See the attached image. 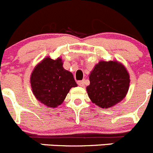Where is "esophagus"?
<instances>
[{
    "instance_id": "34e87169",
    "label": "esophagus",
    "mask_w": 153,
    "mask_h": 153,
    "mask_svg": "<svg viewBox=\"0 0 153 153\" xmlns=\"http://www.w3.org/2000/svg\"><path fill=\"white\" fill-rule=\"evenodd\" d=\"M77 84L79 86L84 87V86H85V84H86V79H83V80H81V81H78Z\"/></svg>"
}]
</instances>
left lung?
Wrapping results in <instances>:
<instances>
[{
    "label": "left lung",
    "mask_w": 153,
    "mask_h": 153,
    "mask_svg": "<svg viewBox=\"0 0 153 153\" xmlns=\"http://www.w3.org/2000/svg\"><path fill=\"white\" fill-rule=\"evenodd\" d=\"M130 75L124 64L117 61H101L89 74L86 87L92 103L102 108L113 107L127 96Z\"/></svg>",
    "instance_id": "left-lung-1"
}]
</instances>
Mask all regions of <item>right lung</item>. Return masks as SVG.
Segmentation results:
<instances>
[{
    "label": "right lung",
    "mask_w": 153,
    "mask_h": 153,
    "mask_svg": "<svg viewBox=\"0 0 153 153\" xmlns=\"http://www.w3.org/2000/svg\"><path fill=\"white\" fill-rule=\"evenodd\" d=\"M30 83L36 99L52 108L61 105L70 89L77 86L72 73L63 67L61 57H45L31 74Z\"/></svg>",
    "instance_id": "add662e5"
}]
</instances>
